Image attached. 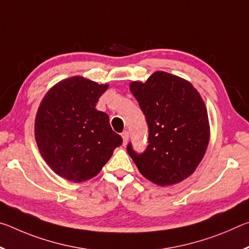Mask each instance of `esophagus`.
I'll use <instances>...</instances> for the list:
<instances>
[{
	"mask_svg": "<svg viewBox=\"0 0 249 249\" xmlns=\"http://www.w3.org/2000/svg\"><path fill=\"white\" fill-rule=\"evenodd\" d=\"M122 138H123V144L124 145H126L127 144V142H128V138H129V134H128V132H123L122 133Z\"/></svg>",
	"mask_w": 249,
	"mask_h": 249,
	"instance_id": "34e87169",
	"label": "esophagus"
}]
</instances>
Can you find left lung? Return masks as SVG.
<instances>
[{
    "instance_id": "8db88e82",
    "label": "left lung",
    "mask_w": 249,
    "mask_h": 249,
    "mask_svg": "<svg viewBox=\"0 0 249 249\" xmlns=\"http://www.w3.org/2000/svg\"><path fill=\"white\" fill-rule=\"evenodd\" d=\"M129 89L148 125V145L127 153L141 174L161 187L176 184L196 171L210 140L208 111L190 82L157 71L146 82L134 81Z\"/></svg>"
}]
</instances>
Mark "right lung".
Listing matches in <instances>:
<instances>
[{"mask_svg": "<svg viewBox=\"0 0 249 249\" xmlns=\"http://www.w3.org/2000/svg\"><path fill=\"white\" fill-rule=\"evenodd\" d=\"M107 84L71 77L53 86L38 107L35 138L41 157L58 176L82 182L99 174L122 145L96 103Z\"/></svg>", "mask_w": 249, "mask_h": 249, "instance_id": "obj_1", "label": "right lung"}]
</instances>
